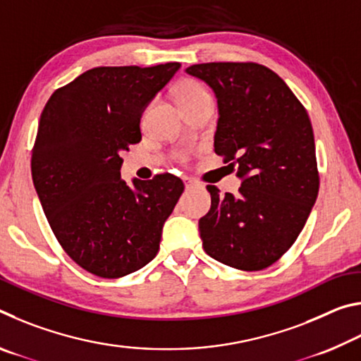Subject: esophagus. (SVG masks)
I'll return each mask as SVG.
<instances>
[{"instance_id": "esophagus-1", "label": "esophagus", "mask_w": 361, "mask_h": 361, "mask_svg": "<svg viewBox=\"0 0 361 361\" xmlns=\"http://www.w3.org/2000/svg\"><path fill=\"white\" fill-rule=\"evenodd\" d=\"M183 181H185V188L186 189H191V188H194L195 185H197V183H195L192 178H185Z\"/></svg>"}]
</instances>
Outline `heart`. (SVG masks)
Returning a JSON list of instances; mask_svg holds the SVG:
<instances>
[{
  "label": "heart",
  "instance_id": "b5f03b06",
  "mask_svg": "<svg viewBox=\"0 0 361 361\" xmlns=\"http://www.w3.org/2000/svg\"><path fill=\"white\" fill-rule=\"evenodd\" d=\"M205 95L209 94H207V90L202 87V85L191 81V79H185V81H181L175 89V99L180 108L186 106L195 100L202 99Z\"/></svg>",
  "mask_w": 361,
  "mask_h": 361
}]
</instances>
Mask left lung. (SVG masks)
I'll return each instance as SVG.
<instances>
[{
  "label": "left lung",
  "instance_id": "left-lung-1",
  "mask_svg": "<svg viewBox=\"0 0 361 361\" xmlns=\"http://www.w3.org/2000/svg\"><path fill=\"white\" fill-rule=\"evenodd\" d=\"M188 75L215 92V152L237 166L235 195L207 186L199 219L207 255L240 271L274 264L298 239L319 194L312 124L277 73L258 63H199Z\"/></svg>",
  "mask_w": 361,
  "mask_h": 361
}]
</instances>
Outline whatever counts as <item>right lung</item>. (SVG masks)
Returning <instances> with one entry per match:
<instances>
[{"label":"right lung","instance_id":"add662e5","mask_svg":"<svg viewBox=\"0 0 361 361\" xmlns=\"http://www.w3.org/2000/svg\"><path fill=\"white\" fill-rule=\"evenodd\" d=\"M180 66L87 70L42 109L32 152L36 194L60 245L94 276L118 279L148 264L185 189L170 173L132 186L121 178V152L142 140L143 111Z\"/></svg>","mask_w":361,"mask_h":361}]
</instances>
